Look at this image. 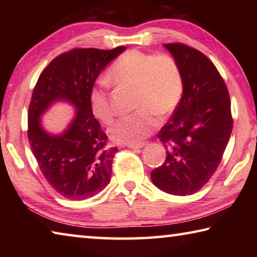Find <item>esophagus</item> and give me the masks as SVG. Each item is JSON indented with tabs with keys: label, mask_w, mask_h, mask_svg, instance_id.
I'll use <instances>...</instances> for the list:
<instances>
[{
	"label": "esophagus",
	"mask_w": 257,
	"mask_h": 257,
	"mask_svg": "<svg viewBox=\"0 0 257 257\" xmlns=\"http://www.w3.org/2000/svg\"><path fill=\"white\" fill-rule=\"evenodd\" d=\"M145 143H141V144H129L128 146L130 147V149L133 150H136V149H142V147H144Z\"/></svg>",
	"instance_id": "1"
}]
</instances>
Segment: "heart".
<instances>
[{
  "instance_id": "1",
  "label": "heart",
  "mask_w": 257,
  "mask_h": 257,
  "mask_svg": "<svg viewBox=\"0 0 257 257\" xmlns=\"http://www.w3.org/2000/svg\"><path fill=\"white\" fill-rule=\"evenodd\" d=\"M108 81L135 90L134 106L138 110L116 121L108 130L116 143L141 144L158 127V118L176 110L185 89L182 69L175 56L130 50L120 55L107 69ZM90 108L103 123H111L114 108L108 85L101 81L89 92Z\"/></svg>"
}]
</instances>
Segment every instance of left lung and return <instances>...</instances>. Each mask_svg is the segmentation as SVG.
Masks as SVG:
<instances>
[{"mask_svg":"<svg viewBox=\"0 0 257 257\" xmlns=\"http://www.w3.org/2000/svg\"><path fill=\"white\" fill-rule=\"evenodd\" d=\"M164 46L179 61L185 89L158 134L167 159L151 179L165 193L186 196L201 189L219 167L232 132L231 105L223 78L205 54L181 43Z\"/></svg>","mask_w":257,"mask_h":257,"instance_id":"1","label":"left lung"}]
</instances>
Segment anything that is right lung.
Segmentation results:
<instances>
[{"label": "right lung", "mask_w": 257, "mask_h": 257, "mask_svg": "<svg viewBox=\"0 0 257 257\" xmlns=\"http://www.w3.org/2000/svg\"><path fill=\"white\" fill-rule=\"evenodd\" d=\"M125 50L73 49L49 63L34 87L28 108V141L43 176L67 199L89 198L108 185L118 149L94 118L89 92L108 62ZM64 99L76 107L68 129L59 137L47 134L40 115L52 102Z\"/></svg>", "instance_id": "1"}]
</instances>
